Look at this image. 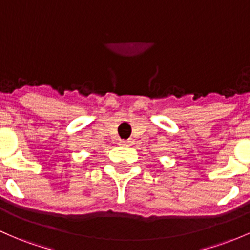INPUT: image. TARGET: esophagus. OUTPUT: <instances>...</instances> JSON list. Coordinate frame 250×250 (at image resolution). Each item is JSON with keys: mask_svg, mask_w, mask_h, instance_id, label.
Returning a JSON list of instances; mask_svg holds the SVG:
<instances>
[{"mask_svg": "<svg viewBox=\"0 0 250 250\" xmlns=\"http://www.w3.org/2000/svg\"><path fill=\"white\" fill-rule=\"evenodd\" d=\"M120 144H122V146H131V141H123L120 142Z\"/></svg>", "mask_w": 250, "mask_h": 250, "instance_id": "obj_1", "label": "esophagus"}]
</instances>
